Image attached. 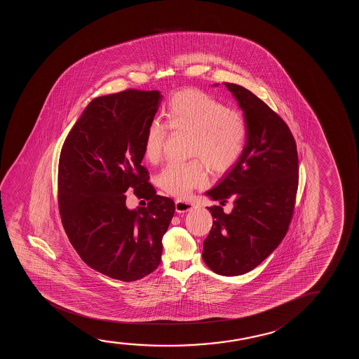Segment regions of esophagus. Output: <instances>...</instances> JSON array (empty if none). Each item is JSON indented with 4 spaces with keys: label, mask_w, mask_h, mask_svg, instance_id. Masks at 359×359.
<instances>
[{
    "label": "esophagus",
    "mask_w": 359,
    "mask_h": 359,
    "mask_svg": "<svg viewBox=\"0 0 359 359\" xmlns=\"http://www.w3.org/2000/svg\"><path fill=\"white\" fill-rule=\"evenodd\" d=\"M192 208H194V205H192L191 202L182 201V200L175 201V210H177V213L191 211Z\"/></svg>",
    "instance_id": "34e87169"
}]
</instances>
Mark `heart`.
Instances as JSON below:
<instances>
[{
    "mask_svg": "<svg viewBox=\"0 0 359 359\" xmlns=\"http://www.w3.org/2000/svg\"><path fill=\"white\" fill-rule=\"evenodd\" d=\"M163 124L174 133H189V157L201 158L217 174L233 167L245 151L249 126L244 114L226 108L198 89L172 94L163 110ZM167 130L161 123H153L147 128L143 157L148 163L159 162ZM201 161L168 164L158 177L159 185L172 196L187 198L208 182L206 167Z\"/></svg>",
    "mask_w": 359,
    "mask_h": 359,
    "instance_id": "heart-1",
    "label": "heart"
}]
</instances>
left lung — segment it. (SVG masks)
<instances>
[{
    "label": "left lung",
    "instance_id": "8db88e82",
    "mask_svg": "<svg viewBox=\"0 0 359 359\" xmlns=\"http://www.w3.org/2000/svg\"><path fill=\"white\" fill-rule=\"evenodd\" d=\"M231 90L249 126L245 151L207 196L234 202L207 207L213 226L203 241L202 257L213 272L244 275L260 265L283 241L294 212L298 152L288 125L250 90L234 83Z\"/></svg>",
    "mask_w": 359,
    "mask_h": 359
}]
</instances>
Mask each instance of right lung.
<instances>
[{
  "instance_id": "add662e5",
  "label": "right lung",
  "mask_w": 359,
  "mask_h": 359,
  "mask_svg": "<svg viewBox=\"0 0 359 359\" xmlns=\"http://www.w3.org/2000/svg\"><path fill=\"white\" fill-rule=\"evenodd\" d=\"M162 95L126 89L94 98L71 128L59 161L62 226L74 250L93 270L133 282L161 264L162 238L175 203L159 196L143 167V142ZM133 188L148 206L130 212Z\"/></svg>"
}]
</instances>
